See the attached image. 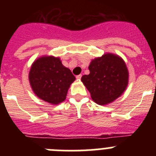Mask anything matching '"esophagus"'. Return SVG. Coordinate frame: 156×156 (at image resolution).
<instances>
[{
	"mask_svg": "<svg viewBox=\"0 0 156 156\" xmlns=\"http://www.w3.org/2000/svg\"><path fill=\"white\" fill-rule=\"evenodd\" d=\"M76 79L77 80H80V79H81V77H82V75H78V76H76Z\"/></svg>",
	"mask_w": 156,
	"mask_h": 156,
	"instance_id": "esophagus-1",
	"label": "esophagus"
}]
</instances>
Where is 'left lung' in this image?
<instances>
[{"label":"left lung","mask_w":156,"mask_h":156,"mask_svg":"<svg viewBox=\"0 0 156 156\" xmlns=\"http://www.w3.org/2000/svg\"><path fill=\"white\" fill-rule=\"evenodd\" d=\"M90 74L83 76L81 81L90 93L92 100L103 105L121 96L128 85L129 73L122 58L107 53L92 60Z\"/></svg>","instance_id":"left-lung-1"}]
</instances>
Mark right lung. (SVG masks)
<instances>
[{
    "mask_svg": "<svg viewBox=\"0 0 156 156\" xmlns=\"http://www.w3.org/2000/svg\"><path fill=\"white\" fill-rule=\"evenodd\" d=\"M76 80L59 58L42 56L37 58L29 73L32 90L39 98L52 105L66 100L70 85Z\"/></svg>",
    "mask_w": 156,
    "mask_h": 156,
    "instance_id": "right-lung-1",
    "label": "right lung"
}]
</instances>
